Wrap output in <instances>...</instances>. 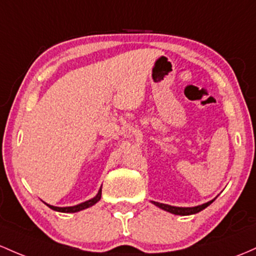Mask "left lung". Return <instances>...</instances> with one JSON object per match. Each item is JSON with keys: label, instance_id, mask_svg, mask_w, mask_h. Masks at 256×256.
Wrapping results in <instances>:
<instances>
[{"label": "left lung", "instance_id": "obj_1", "mask_svg": "<svg viewBox=\"0 0 256 256\" xmlns=\"http://www.w3.org/2000/svg\"><path fill=\"white\" fill-rule=\"evenodd\" d=\"M214 202V199L210 202H208L206 204H202V206H193V208H178V206H168V204H162V203H158V202H153V204H156V206L162 208V209L166 210V212H171V214H175V215H192V214H196V212H202L203 209H206L208 206H210V204Z\"/></svg>", "mask_w": 256, "mask_h": 256}]
</instances>
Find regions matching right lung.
Returning <instances> with one entry per match:
<instances>
[{"label": "right lung", "mask_w": 256, "mask_h": 256, "mask_svg": "<svg viewBox=\"0 0 256 256\" xmlns=\"http://www.w3.org/2000/svg\"><path fill=\"white\" fill-rule=\"evenodd\" d=\"M100 196H102V188H100V190H98L97 196H94V198L90 199V200H87V202H84V203L78 204V206L60 208V206H50V204H47V206L50 208V209H52V210H56V212H80V210L86 209V208L92 206H94V204H96L97 202L100 199Z\"/></svg>", "instance_id": "obj_1"}]
</instances>
